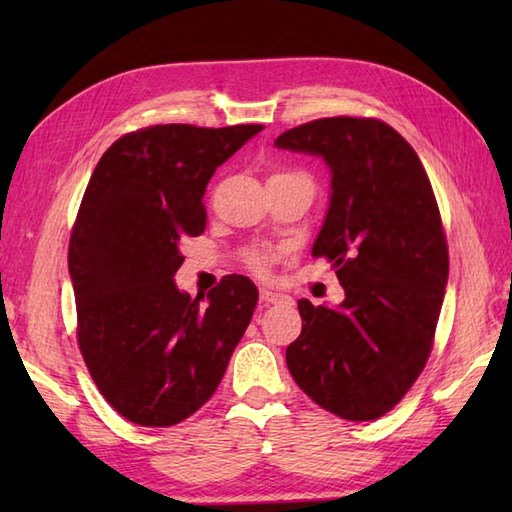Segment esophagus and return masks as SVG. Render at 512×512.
I'll list each match as a JSON object with an SVG mask.
<instances>
[{
    "label": "esophagus",
    "instance_id": "esophagus-1",
    "mask_svg": "<svg viewBox=\"0 0 512 512\" xmlns=\"http://www.w3.org/2000/svg\"><path fill=\"white\" fill-rule=\"evenodd\" d=\"M288 297L281 295V292H275V290H262L259 292V301H262V308H268L273 306V303H284Z\"/></svg>",
    "mask_w": 512,
    "mask_h": 512
}]
</instances>
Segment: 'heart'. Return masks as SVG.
<instances>
[{"label":"heart","instance_id":"1","mask_svg":"<svg viewBox=\"0 0 512 512\" xmlns=\"http://www.w3.org/2000/svg\"><path fill=\"white\" fill-rule=\"evenodd\" d=\"M277 176H290V173H277ZM270 264H273V253H270V250H250L248 253V266L253 268L257 275H266Z\"/></svg>","mask_w":512,"mask_h":512}]
</instances>
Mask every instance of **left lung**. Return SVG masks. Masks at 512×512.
Listing matches in <instances>:
<instances>
[{"label": "left lung", "instance_id": "1", "mask_svg": "<svg viewBox=\"0 0 512 512\" xmlns=\"http://www.w3.org/2000/svg\"><path fill=\"white\" fill-rule=\"evenodd\" d=\"M275 145L330 167V209L312 255L330 259L345 290L336 308L299 301L306 323L286 350L288 369L325 411L376 420L431 354L449 279L436 195L413 147L376 118H319Z\"/></svg>", "mask_w": 512, "mask_h": 512}]
</instances>
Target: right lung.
<instances>
[{"instance_id":"right-lung-1","label":"right lung","mask_w":512,"mask_h":512,"mask_svg":"<svg viewBox=\"0 0 512 512\" xmlns=\"http://www.w3.org/2000/svg\"><path fill=\"white\" fill-rule=\"evenodd\" d=\"M262 125H154L105 151L72 228L68 268L79 347L105 400L140 427H171L209 400L259 292L228 275L204 297L173 275L184 237L204 233L215 169Z\"/></svg>"}]
</instances>
